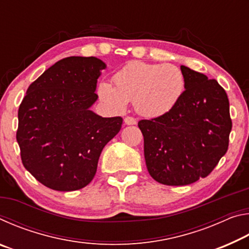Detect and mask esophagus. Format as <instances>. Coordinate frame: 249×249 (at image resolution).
I'll return each instance as SVG.
<instances>
[{
  "label": "esophagus",
  "instance_id": "obj_1",
  "mask_svg": "<svg viewBox=\"0 0 249 249\" xmlns=\"http://www.w3.org/2000/svg\"><path fill=\"white\" fill-rule=\"evenodd\" d=\"M124 123L126 125H135L136 124V120H135L132 116H126L124 119Z\"/></svg>",
  "mask_w": 249,
  "mask_h": 249
}]
</instances>
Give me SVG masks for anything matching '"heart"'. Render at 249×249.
<instances>
[{
  "instance_id": "1",
  "label": "heart",
  "mask_w": 249,
  "mask_h": 249,
  "mask_svg": "<svg viewBox=\"0 0 249 249\" xmlns=\"http://www.w3.org/2000/svg\"><path fill=\"white\" fill-rule=\"evenodd\" d=\"M115 86L101 81L98 95L113 109L122 111L134 101L136 111L148 117L169 113L182 98L185 81L182 71L169 64L133 61L114 74Z\"/></svg>"
}]
</instances>
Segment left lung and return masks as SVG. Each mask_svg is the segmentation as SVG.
Returning <instances> with one entry per match:
<instances>
[{
  "mask_svg": "<svg viewBox=\"0 0 249 249\" xmlns=\"http://www.w3.org/2000/svg\"><path fill=\"white\" fill-rule=\"evenodd\" d=\"M184 92L169 113L138 122L149 175L166 185H187L210 175L229 148L230 102L216 80L185 66Z\"/></svg>",
  "mask_w": 249,
  "mask_h": 249,
  "instance_id": "8db88e82",
  "label": "left lung"
}]
</instances>
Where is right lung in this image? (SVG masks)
<instances>
[{
    "mask_svg": "<svg viewBox=\"0 0 249 249\" xmlns=\"http://www.w3.org/2000/svg\"><path fill=\"white\" fill-rule=\"evenodd\" d=\"M105 68L99 58L68 57L28 87L16 140L24 167L47 188L74 191L89 184L104 146L120 132L122 117L91 111Z\"/></svg>",
    "mask_w": 249,
    "mask_h": 249,
    "instance_id": "add662e5",
    "label": "right lung"
}]
</instances>
